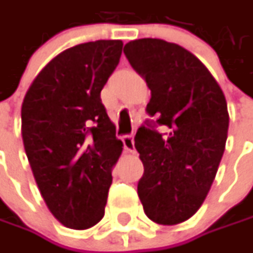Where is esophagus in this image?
Here are the masks:
<instances>
[{"label": "esophagus", "mask_w": 253, "mask_h": 253, "mask_svg": "<svg viewBox=\"0 0 253 253\" xmlns=\"http://www.w3.org/2000/svg\"><path fill=\"white\" fill-rule=\"evenodd\" d=\"M122 142H124V148H125V151H128V153H134V151H135L134 136L125 135L124 138H122Z\"/></svg>", "instance_id": "1"}]
</instances>
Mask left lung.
I'll list each match as a JSON object with an SVG mask.
<instances>
[{
    "label": "left lung",
    "mask_w": 253,
    "mask_h": 253,
    "mask_svg": "<svg viewBox=\"0 0 253 253\" xmlns=\"http://www.w3.org/2000/svg\"><path fill=\"white\" fill-rule=\"evenodd\" d=\"M124 53L147 82V112L157 117L134 138L144 164L138 196L153 222L178 225L200 209L216 177L229 128L226 98L208 67L181 45L139 39Z\"/></svg>",
    "instance_id": "left-lung-1"
}]
</instances>
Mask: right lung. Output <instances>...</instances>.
Masks as SVG:
<instances>
[{
	"label": "right lung",
	"instance_id": "obj_1",
	"mask_svg": "<svg viewBox=\"0 0 253 253\" xmlns=\"http://www.w3.org/2000/svg\"><path fill=\"white\" fill-rule=\"evenodd\" d=\"M124 43L98 40L51 59L30 84L21 135L36 183L51 214L84 230L105 214L122 141L100 100Z\"/></svg>",
	"mask_w": 253,
	"mask_h": 253
}]
</instances>
